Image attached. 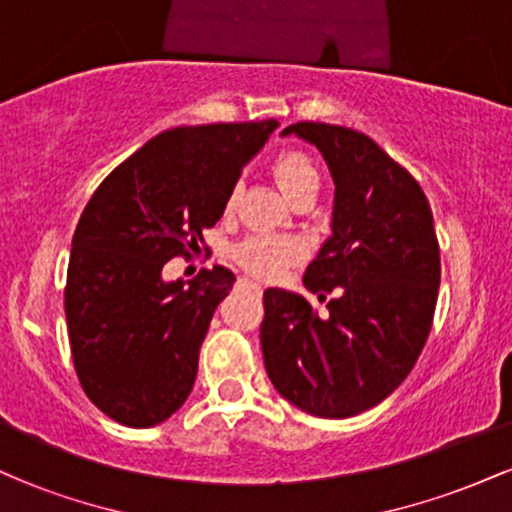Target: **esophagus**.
<instances>
[{
	"instance_id": "obj_1",
	"label": "esophagus",
	"mask_w": 512,
	"mask_h": 512,
	"mask_svg": "<svg viewBox=\"0 0 512 512\" xmlns=\"http://www.w3.org/2000/svg\"><path fill=\"white\" fill-rule=\"evenodd\" d=\"M243 286H248V289H252L255 293H262V286H260V284H255V281L243 279Z\"/></svg>"
}]
</instances>
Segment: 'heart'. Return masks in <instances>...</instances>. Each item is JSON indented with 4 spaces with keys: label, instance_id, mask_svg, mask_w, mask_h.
Returning <instances> with one entry per match:
<instances>
[{
    "label": "heart",
    "instance_id": "1",
    "mask_svg": "<svg viewBox=\"0 0 512 512\" xmlns=\"http://www.w3.org/2000/svg\"><path fill=\"white\" fill-rule=\"evenodd\" d=\"M274 178L286 197H293L303 187L320 182L317 168L301 151H284L274 161ZM236 202V192L228 197V207ZM303 257V243L289 236H252L236 248V260L245 272L257 279H276Z\"/></svg>",
    "mask_w": 512,
    "mask_h": 512
}]
</instances>
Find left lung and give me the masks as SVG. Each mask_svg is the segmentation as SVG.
Here are the masks:
<instances>
[{
	"instance_id": "obj_1",
	"label": "left lung",
	"mask_w": 512,
	"mask_h": 512,
	"mask_svg": "<svg viewBox=\"0 0 512 512\" xmlns=\"http://www.w3.org/2000/svg\"><path fill=\"white\" fill-rule=\"evenodd\" d=\"M334 180L330 238L303 286L337 293L320 317L301 293L264 291L262 354L293 407L349 419L390 397L424 349L440 286V252L424 190L356 129L298 122Z\"/></svg>"
}]
</instances>
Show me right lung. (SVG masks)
<instances>
[{"label": "right lung", "instance_id": "1", "mask_svg": "<svg viewBox=\"0 0 512 512\" xmlns=\"http://www.w3.org/2000/svg\"><path fill=\"white\" fill-rule=\"evenodd\" d=\"M276 120L175 127L101 182L72 238L64 313L79 383L117 424L149 428L195 387L199 349L236 274L219 267L166 281L216 226L243 168Z\"/></svg>", "mask_w": 512, "mask_h": 512}]
</instances>
